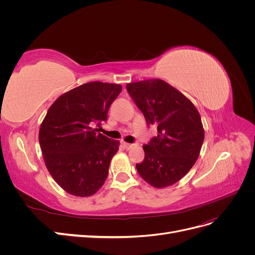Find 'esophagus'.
I'll use <instances>...</instances> for the list:
<instances>
[{"label":"esophagus","instance_id":"34e87169","mask_svg":"<svg viewBox=\"0 0 255 255\" xmlns=\"http://www.w3.org/2000/svg\"><path fill=\"white\" fill-rule=\"evenodd\" d=\"M122 145L125 146L126 149H130L133 146V144L132 143H128V142H126V141H122Z\"/></svg>","mask_w":255,"mask_h":255}]
</instances>
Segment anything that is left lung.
Segmentation results:
<instances>
[{
  "mask_svg": "<svg viewBox=\"0 0 255 255\" xmlns=\"http://www.w3.org/2000/svg\"><path fill=\"white\" fill-rule=\"evenodd\" d=\"M127 90L157 136L142 148L144 159L136 165L142 179L155 188L179 182L199 157L204 128L196 106L171 85L152 79L129 83Z\"/></svg>",
  "mask_w": 255,
  "mask_h": 255,
  "instance_id": "obj_1",
  "label": "left lung"
}]
</instances>
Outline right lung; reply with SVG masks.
Listing matches in <instances>:
<instances>
[{
    "label": "right lung",
    "instance_id": "obj_1",
    "mask_svg": "<svg viewBox=\"0 0 255 255\" xmlns=\"http://www.w3.org/2000/svg\"><path fill=\"white\" fill-rule=\"evenodd\" d=\"M121 90L118 84H83L58 97L45 115L39 129L44 164L68 194L90 197L104 184L120 142L94 126L107 120Z\"/></svg>",
    "mask_w": 255,
    "mask_h": 255
}]
</instances>
